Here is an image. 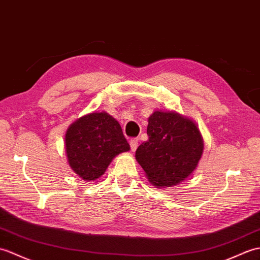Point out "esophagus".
I'll list each match as a JSON object with an SVG mask.
<instances>
[{
  "label": "esophagus",
  "mask_w": 260,
  "mask_h": 260,
  "mask_svg": "<svg viewBox=\"0 0 260 260\" xmlns=\"http://www.w3.org/2000/svg\"><path fill=\"white\" fill-rule=\"evenodd\" d=\"M138 146H139V139H138V138H134V139L130 140V147L132 151H136Z\"/></svg>",
  "instance_id": "1"
}]
</instances>
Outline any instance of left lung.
<instances>
[{
  "label": "left lung",
  "instance_id": "left-lung-1",
  "mask_svg": "<svg viewBox=\"0 0 260 260\" xmlns=\"http://www.w3.org/2000/svg\"><path fill=\"white\" fill-rule=\"evenodd\" d=\"M149 139L136 151V159L149 181L171 187L192 174L204 150L203 138L191 120L175 112L155 111L148 120Z\"/></svg>",
  "mask_w": 260,
  "mask_h": 260
}]
</instances>
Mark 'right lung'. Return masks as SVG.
<instances>
[{
  "mask_svg": "<svg viewBox=\"0 0 260 260\" xmlns=\"http://www.w3.org/2000/svg\"><path fill=\"white\" fill-rule=\"evenodd\" d=\"M66 149L73 171L84 180H95L105 174L115 155L130 146L119 122L106 112H93L70 125Z\"/></svg>",
  "mask_w": 260,
  "mask_h": 260,
  "instance_id": "add662e5",
  "label": "right lung"
}]
</instances>
